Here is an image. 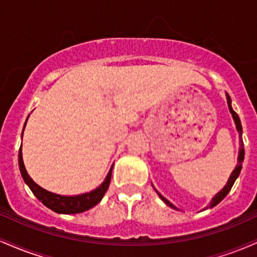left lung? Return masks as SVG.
<instances>
[{
  "label": "left lung",
  "instance_id": "left-lung-1",
  "mask_svg": "<svg viewBox=\"0 0 257 257\" xmlns=\"http://www.w3.org/2000/svg\"><path fill=\"white\" fill-rule=\"evenodd\" d=\"M226 95H227V104H228L229 111H231V113H232V116H233V119H234V122H235V125H237V131H238V133H239V139H240V150H239V157H238V164H237V167H235V169L233 170L232 174H231V176H229V179H228V182H227L225 187H223L222 190H221L220 192L217 193L216 196L214 197L213 200H211L210 205H208V206H206L205 209L213 208V206H215V205H216V204H219V203L221 202V200H222L223 198H225V197L227 196V193H228L229 191H231L232 186H233V184H234V181H235V180H237L238 175H239V173H240V170H241V163H243V161H244V145H243V141H241V132H243V129H241V123H240V119H239V117H238V114L235 113L234 110H233V108H232V106H231V98H229V95H228V94H226ZM158 194H159V193H158ZM159 197H161L162 200H163V202L166 203L167 205H169V206H172V208L176 209L175 206H174V205L172 204V203L169 202V200L164 198V197L162 196V194H159Z\"/></svg>",
  "mask_w": 257,
  "mask_h": 257
}]
</instances>
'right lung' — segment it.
I'll list each match as a JSON object with an SVG mask.
<instances>
[{
	"instance_id": "obj_1",
	"label": "right lung",
	"mask_w": 257,
	"mask_h": 257,
	"mask_svg": "<svg viewBox=\"0 0 257 257\" xmlns=\"http://www.w3.org/2000/svg\"><path fill=\"white\" fill-rule=\"evenodd\" d=\"M19 168H20V173H22L23 179H24V181L28 184L29 187H30L32 193H34L44 205L48 206L49 209H52L53 211H55V213H59V214L83 213V211L88 210V209L93 208L94 205L98 204L100 200H101L102 197H104L106 191H107L108 185H110L111 182V174H112V168H111V170L108 172L107 176H106L105 181L102 182L101 186L96 188V190L91 191L90 193L81 194V196L65 197V196H59V194L48 192V191H46L44 188L41 187V186H38L36 182L29 176V174L25 169L24 162H23L22 146H20L19 149Z\"/></svg>"
}]
</instances>
